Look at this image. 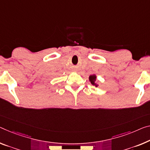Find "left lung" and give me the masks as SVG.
Wrapping results in <instances>:
<instances>
[{
  "instance_id": "left-lung-1",
  "label": "left lung",
  "mask_w": 150,
  "mask_h": 150,
  "mask_svg": "<svg viewBox=\"0 0 150 150\" xmlns=\"http://www.w3.org/2000/svg\"><path fill=\"white\" fill-rule=\"evenodd\" d=\"M96 80V76L95 74L91 75L89 76V80H90V82H91V84H93V85H94V86H95L96 87H97L98 85L95 83Z\"/></svg>"
}]
</instances>
